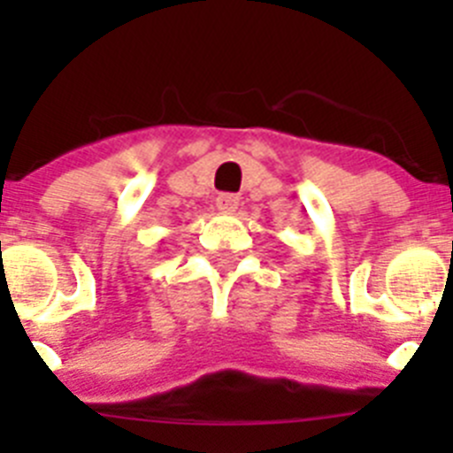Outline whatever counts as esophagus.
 I'll return each mask as SVG.
<instances>
[{
	"mask_svg": "<svg viewBox=\"0 0 453 453\" xmlns=\"http://www.w3.org/2000/svg\"><path fill=\"white\" fill-rule=\"evenodd\" d=\"M235 208H238V197L235 195H229V192H224L218 197V211L219 213H234Z\"/></svg>",
	"mask_w": 453,
	"mask_h": 453,
	"instance_id": "obj_1",
	"label": "esophagus"
}]
</instances>
